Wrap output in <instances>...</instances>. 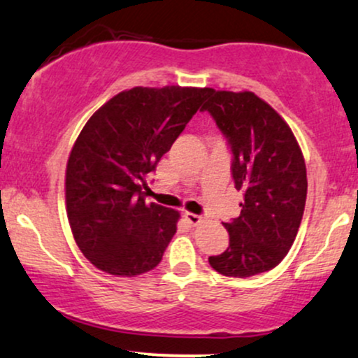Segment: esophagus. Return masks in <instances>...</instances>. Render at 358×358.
Wrapping results in <instances>:
<instances>
[{"mask_svg": "<svg viewBox=\"0 0 358 358\" xmlns=\"http://www.w3.org/2000/svg\"><path fill=\"white\" fill-rule=\"evenodd\" d=\"M183 217H185V220H187V222L190 223V225H193V227L200 225V223L203 222V218H201L200 215H195V213H190V212H187V213H185Z\"/></svg>", "mask_w": 358, "mask_h": 358, "instance_id": "1", "label": "esophagus"}]
</instances>
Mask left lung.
Returning a JSON list of instances; mask_svg holds the SVG:
<instances>
[{"mask_svg":"<svg viewBox=\"0 0 358 358\" xmlns=\"http://www.w3.org/2000/svg\"><path fill=\"white\" fill-rule=\"evenodd\" d=\"M230 145L231 175L243 192L238 218L223 223L230 245L210 257L225 277L247 278L277 266L295 242L307 200L302 150L285 120L252 92L210 88L201 106Z\"/></svg>","mask_w":358,"mask_h":358,"instance_id":"obj_1","label":"left lung"}]
</instances>
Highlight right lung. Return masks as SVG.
Instances as JSON below:
<instances>
[{
  "mask_svg": "<svg viewBox=\"0 0 358 358\" xmlns=\"http://www.w3.org/2000/svg\"><path fill=\"white\" fill-rule=\"evenodd\" d=\"M208 92L135 86L106 101L86 122L68 158L64 196L75 242L96 268L135 277L162 262L180 213L146 203V175Z\"/></svg>",
  "mask_w": 358,
  "mask_h": 358,
  "instance_id": "obj_1",
  "label": "right lung"
}]
</instances>
